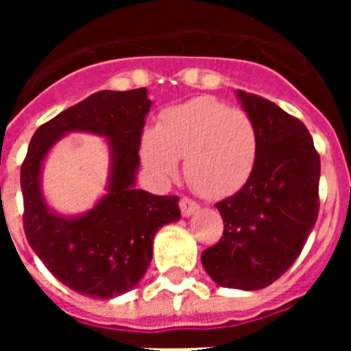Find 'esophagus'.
Here are the masks:
<instances>
[{
	"label": "esophagus",
	"mask_w": 351,
	"mask_h": 351,
	"mask_svg": "<svg viewBox=\"0 0 351 351\" xmlns=\"http://www.w3.org/2000/svg\"><path fill=\"white\" fill-rule=\"evenodd\" d=\"M179 207H181V213L184 218H188V216H191L193 213H197L198 210V204L193 202V200H190V198H181V202H179Z\"/></svg>",
	"instance_id": "obj_1"
}]
</instances>
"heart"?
Listing matches in <instances>:
<instances>
[{"label": "heart", "mask_w": 351, "mask_h": 351, "mask_svg": "<svg viewBox=\"0 0 351 351\" xmlns=\"http://www.w3.org/2000/svg\"><path fill=\"white\" fill-rule=\"evenodd\" d=\"M184 158V176L198 195L223 198L247 182L258 158V132L241 108L214 98H195L163 114L160 126L142 137V160L161 181L178 173Z\"/></svg>", "instance_id": "obj_1"}]
</instances>
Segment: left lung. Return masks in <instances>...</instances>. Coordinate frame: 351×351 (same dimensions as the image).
<instances>
[{
	"label": "left lung",
	"instance_id": "8db88e82",
	"mask_svg": "<svg viewBox=\"0 0 351 351\" xmlns=\"http://www.w3.org/2000/svg\"><path fill=\"white\" fill-rule=\"evenodd\" d=\"M237 98L258 132V158L246 184L216 204L225 228L202 265L219 287L250 291L281 278L308 241L320 207V154L297 117L241 89Z\"/></svg>",
	"mask_w": 351,
	"mask_h": 351
}]
</instances>
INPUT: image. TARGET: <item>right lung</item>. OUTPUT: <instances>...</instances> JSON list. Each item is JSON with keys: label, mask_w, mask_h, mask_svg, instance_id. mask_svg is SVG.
Masks as SVG:
<instances>
[{"label": "right lung", "mask_w": 351, "mask_h": 351, "mask_svg": "<svg viewBox=\"0 0 351 351\" xmlns=\"http://www.w3.org/2000/svg\"><path fill=\"white\" fill-rule=\"evenodd\" d=\"M153 101L147 89L98 91L66 108L35 132L21 167L24 232L43 265L63 285L95 299L132 290L153 258V239L181 218L179 197H158L135 188L142 128ZM71 131L108 138V193L88 213L63 217L41 191V165L51 145Z\"/></svg>", "instance_id": "1"}]
</instances>
